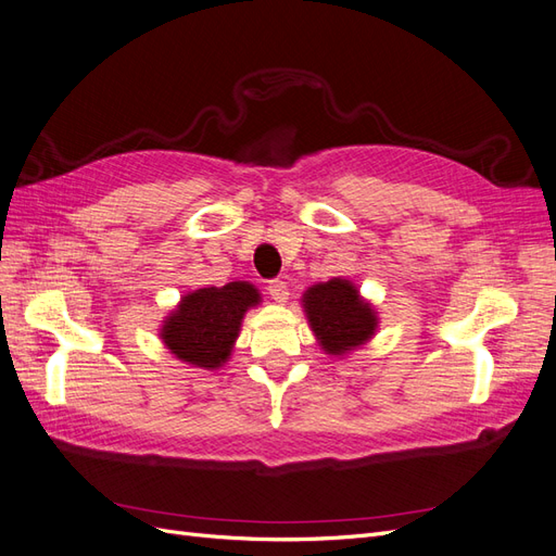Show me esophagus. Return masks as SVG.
<instances>
[{
  "instance_id": "1",
  "label": "esophagus",
  "mask_w": 556,
  "mask_h": 556,
  "mask_svg": "<svg viewBox=\"0 0 556 556\" xmlns=\"http://www.w3.org/2000/svg\"><path fill=\"white\" fill-rule=\"evenodd\" d=\"M268 294H271V299L276 301V304H280V306L290 299L288 285H285L282 280H271V282H268Z\"/></svg>"
}]
</instances>
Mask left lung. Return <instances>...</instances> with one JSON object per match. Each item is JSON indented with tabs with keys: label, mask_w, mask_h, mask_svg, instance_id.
I'll return each instance as SVG.
<instances>
[{
	"label": "left lung",
	"mask_w": 556,
	"mask_h": 556,
	"mask_svg": "<svg viewBox=\"0 0 556 556\" xmlns=\"http://www.w3.org/2000/svg\"><path fill=\"white\" fill-rule=\"evenodd\" d=\"M308 327L329 357H345L374 339L380 317L352 280L317 282L301 296Z\"/></svg>",
	"instance_id": "1"
}]
</instances>
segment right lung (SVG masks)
Returning a JSON list of instances; mask_svg holds the SVG:
<instances>
[{
    "label": "right lung",
    "instance_id": "1",
    "mask_svg": "<svg viewBox=\"0 0 556 556\" xmlns=\"http://www.w3.org/2000/svg\"><path fill=\"white\" fill-rule=\"evenodd\" d=\"M260 301V290L248 280L188 292L164 317L160 339L182 364L215 371L229 362L243 317Z\"/></svg>",
    "mask_w": 556,
    "mask_h": 556
}]
</instances>
